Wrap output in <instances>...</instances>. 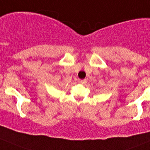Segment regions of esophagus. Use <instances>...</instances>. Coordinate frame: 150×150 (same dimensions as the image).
Listing matches in <instances>:
<instances>
[{
	"mask_svg": "<svg viewBox=\"0 0 150 150\" xmlns=\"http://www.w3.org/2000/svg\"><path fill=\"white\" fill-rule=\"evenodd\" d=\"M79 82H80V83H82V84H85L87 82V79H82V80H80Z\"/></svg>",
	"mask_w": 150,
	"mask_h": 150,
	"instance_id": "esophagus-1",
	"label": "esophagus"
}]
</instances>
